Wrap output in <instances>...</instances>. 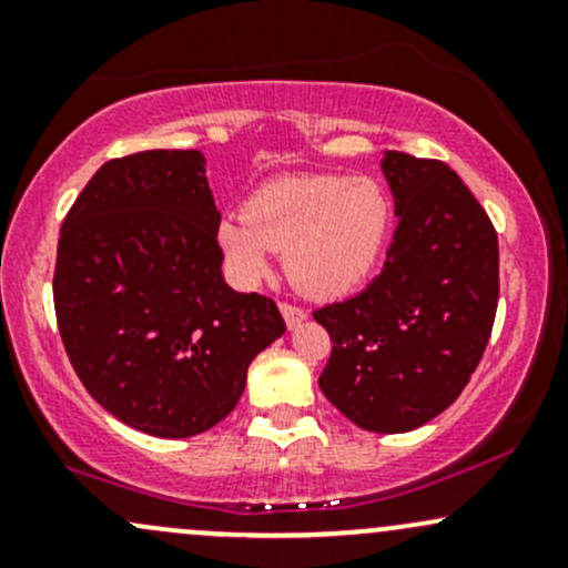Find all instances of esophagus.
Instances as JSON below:
<instances>
[{"label":"esophagus","instance_id":"esophagus-1","mask_svg":"<svg viewBox=\"0 0 568 568\" xmlns=\"http://www.w3.org/2000/svg\"><path fill=\"white\" fill-rule=\"evenodd\" d=\"M280 312H283L285 325H288V328H296V325H302L306 321V312L302 310V306H296V304L283 302V304H280Z\"/></svg>","mask_w":568,"mask_h":568}]
</instances>
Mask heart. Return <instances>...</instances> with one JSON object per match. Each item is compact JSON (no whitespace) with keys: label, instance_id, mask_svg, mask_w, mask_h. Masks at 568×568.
<instances>
[{"label":"heart","instance_id":"b5f03b06","mask_svg":"<svg viewBox=\"0 0 568 568\" xmlns=\"http://www.w3.org/2000/svg\"><path fill=\"white\" fill-rule=\"evenodd\" d=\"M393 230V197L371 175H283L258 186L245 211L221 219L219 247L232 275L256 285L272 256L312 298L355 291L379 264Z\"/></svg>","mask_w":568,"mask_h":568}]
</instances>
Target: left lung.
<instances>
[{
    "instance_id": "1",
    "label": "left lung",
    "mask_w": 568,
    "mask_h": 568,
    "mask_svg": "<svg viewBox=\"0 0 568 568\" xmlns=\"http://www.w3.org/2000/svg\"><path fill=\"white\" fill-rule=\"evenodd\" d=\"M397 230L384 270L347 302L315 310L331 357L321 389L368 433H408L470 382L499 302L491 219L446 162L384 154Z\"/></svg>"
}]
</instances>
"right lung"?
<instances>
[{
  "instance_id": "add662e5",
  "label": "right lung",
  "mask_w": 568,
  "mask_h": 568,
  "mask_svg": "<svg viewBox=\"0 0 568 568\" xmlns=\"http://www.w3.org/2000/svg\"><path fill=\"white\" fill-rule=\"evenodd\" d=\"M221 213L197 149H152L98 168L61 226L58 331L109 414L192 438L237 406L247 366L283 336L277 304L224 283Z\"/></svg>"
}]
</instances>
